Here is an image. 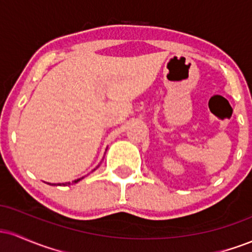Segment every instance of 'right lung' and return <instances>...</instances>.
Instances as JSON below:
<instances>
[{"instance_id":"right-lung-1","label":"right lung","mask_w":252,"mask_h":252,"mask_svg":"<svg viewBox=\"0 0 252 252\" xmlns=\"http://www.w3.org/2000/svg\"><path fill=\"white\" fill-rule=\"evenodd\" d=\"M82 179H83V178H82ZM79 180H80V179H77V180H74V182H78ZM63 185H65V184H63Z\"/></svg>"}]
</instances>
